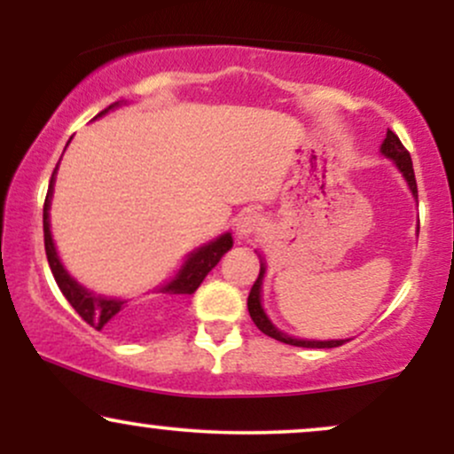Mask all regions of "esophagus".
Masks as SVG:
<instances>
[{"mask_svg": "<svg viewBox=\"0 0 454 454\" xmlns=\"http://www.w3.org/2000/svg\"><path fill=\"white\" fill-rule=\"evenodd\" d=\"M260 228H262V217L258 215L256 211H243L241 215L234 220V232H237L239 239H249L254 234H258Z\"/></svg>", "mask_w": 454, "mask_h": 454, "instance_id": "34e87169", "label": "esophagus"}]
</instances>
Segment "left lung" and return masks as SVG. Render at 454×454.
Returning a JSON list of instances; mask_svg holds the SVG:
<instances>
[{"instance_id": "8db88e82", "label": "left lung", "mask_w": 454, "mask_h": 454, "mask_svg": "<svg viewBox=\"0 0 454 454\" xmlns=\"http://www.w3.org/2000/svg\"><path fill=\"white\" fill-rule=\"evenodd\" d=\"M387 158H390L395 161V166L399 168V173L403 175V179L408 181L410 185V192L411 196L416 198V202H419V187H416V176H414V166H411V158L408 153V149L401 145L399 137L395 132H387V138H384L382 147H380ZM264 262L260 260V273H258V279L254 281L252 286V293L247 296V309H249V316H252L254 325H256L260 331L264 333V335L273 337V340L278 341H284V343H290V346H299V348H337V346H343L348 340H331V341H309V340H296V337H290L286 335V333H281L278 326L273 325V322L269 320V316L264 314L262 309V279H264Z\"/></svg>"}]
</instances>
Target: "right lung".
<instances>
[{
	"instance_id": "1",
	"label": "right lung",
	"mask_w": 454,
	"mask_h": 454,
	"mask_svg": "<svg viewBox=\"0 0 454 454\" xmlns=\"http://www.w3.org/2000/svg\"><path fill=\"white\" fill-rule=\"evenodd\" d=\"M119 106V102L111 104L108 108L98 114H106L111 108ZM55 173L51 176L49 184V192H46V200H44V249H46V258H49V267L53 270V278L59 286V290L64 293L67 299V303L74 307V311L87 325H91L96 331H102V328H113V331H129L134 325H137L138 311L129 309L128 301L121 299H106L102 294H93L87 288H82L76 279H72L67 275V270L61 264L59 256H57V249L53 243V237H51V223H49V209H51V196H53V184H55ZM232 247V234L226 232L222 237H217L215 241L202 245V247L194 249L185 260L184 267L179 269L175 279H170L168 284H164L158 290L160 293V305L161 307H170L175 301H179L181 296L194 294L198 286L202 284V279L207 278V273L220 262L223 254Z\"/></svg>"
}]
</instances>
